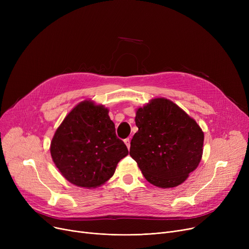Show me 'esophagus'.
<instances>
[{
  "label": "esophagus",
  "mask_w": 249,
  "mask_h": 249,
  "mask_svg": "<svg viewBox=\"0 0 249 249\" xmlns=\"http://www.w3.org/2000/svg\"><path fill=\"white\" fill-rule=\"evenodd\" d=\"M124 142H125L126 146H127L128 149H129V148H130V139H129V138H126V139H124Z\"/></svg>",
  "instance_id": "obj_1"
}]
</instances>
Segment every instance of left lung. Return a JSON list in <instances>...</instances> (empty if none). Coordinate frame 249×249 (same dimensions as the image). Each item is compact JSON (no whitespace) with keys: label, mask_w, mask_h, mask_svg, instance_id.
<instances>
[{"label":"left lung","mask_w":249,"mask_h":249,"mask_svg":"<svg viewBox=\"0 0 249 249\" xmlns=\"http://www.w3.org/2000/svg\"><path fill=\"white\" fill-rule=\"evenodd\" d=\"M138 131L130 143V155L150 184L174 188L198 167L204 133L178 105L164 98L154 99L139 108Z\"/></svg>","instance_id":"obj_1"}]
</instances>
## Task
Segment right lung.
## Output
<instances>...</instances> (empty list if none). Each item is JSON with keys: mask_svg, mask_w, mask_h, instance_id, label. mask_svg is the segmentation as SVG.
Returning <instances> with one entry per match:
<instances>
[{"mask_svg": "<svg viewBox=\"0 0 249 249\" xmlns=\"http://www.w3.org/2000/svg\"><path fill=\"white\" fill-rule=\"evenodd\" d=\"M108 113L101 105L84 101L64 118L52 138L51 158L75 186L89 189L103 185L128 154Z\"/></svg>", "mask_w": 249, "mask_h": 249, "instance_id": "obj_1", "label": "right lung"}]
</instances>
